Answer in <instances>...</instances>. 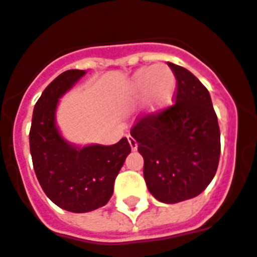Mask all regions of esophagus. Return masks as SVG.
<instances>
[{
    "instance_id": "34e87169",
    "label": "esophagus",
    "mask_w": 257,
    "mask_h": 257,
    "mask_svg": "<svg viewBox=\"0 0 257 257\" xmlns=\"http://www.w3.org/2000/svg\"><path fill=\"white\" fill-rule=\"evenodd\" d=\"M128 142H129V146H131V148H132L134 151H136V150H138V142H136V140H135L132 136H129V135H128Z\"/></svg>"
}]
</instances>
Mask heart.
Masks as SVG:
<instances>
[{
    "instance_id": "obj_1",
    "label": "heart",
    "mask_w": 257,
    "mask_h": 257,
    "mask_svg": "<svg viewBox=\"0 0 257 257\" xmlns=\"http://www.w3.org/2000/svg\"><path fill=\"white\" fill-rule=\"evenodd\" d=\"M177 90L174 72L165 64L139 69L128 84V95L132 99L143 96L144 109L158 113L172 103Z\"/></svg>"
}]
</instances>
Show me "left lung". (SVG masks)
Returning <instances> with one entry per match:
<instances>
[{"label": "left lung", "instance_id": "obj_1", "mask_svg": "<svg viewBox=\"0 0 257 257\" xmlns=\"http://www.w3.org/2000/svg\"><path fill=\"white\" fill-rule=\"evenodd\" d=\"M177 79L176 103L144 115L131 135L144 159V180L157 200L196 197L215 176L220 132L210 92L196 76L167 62Z\"/></svg>", "mask_w": 257, "mask_h": 257}]
</instances>
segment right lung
Segmentation results:
<instances>
[{
	"label": "right lung",
	"instance_id": "1",
	"mask_svg": "<svg viewBox=\"0 0 257 257\" xmlns=\"http://www.w3.org/2000/svg\"><path fill=\"white\" fill-rule=\"evenodd\" d=\"M84 75V70H66L47 85L35 103L30 131L38 181L54 204L70 212H90L104 206L131 153L126 138L113 146L77 147L61 136L56 125L58 99Z\"/></svg>",
	"mask_w": 257,
	"mask_h": 257
}]
</instances>
